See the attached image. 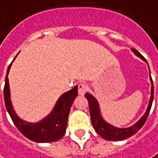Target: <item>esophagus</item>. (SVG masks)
<instances>
[{
    "label": "esophagus",
    "mask_w": 158,
    "mask_h": 158,
    "mask_svg": "<svg viewBox=\"0 0 158 158\" xmlns=\"http://www.w3.org/2000/svg\"><path fill=\"white\" fill-rule=\"evenodd\" d=\"M88 92V85L85 83H80L78 85V93L80 95H85V94Z\"/></svg>",
    "instance_id": "obj_1"
}]
</instances>
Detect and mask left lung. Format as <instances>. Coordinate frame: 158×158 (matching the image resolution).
<instances>
[{
  "label": "left lung",
  "mask_w": 158,
  "mask_h": 158,
  "mask_svg": "<svg viewBox=\"0 0 158 158\" xmlns=\"http://www.w3.org/2000/svg\"><path fill=\"white\" fill-rule=\"evenodd\" d=\"M132 52L139 57H140L143 61L146 63L147 60L145 59V57L141 55L140 53L138 50L132 48ZM149 68V66H148ZM150 73V70H149ZM150 81H151V96H150V100H149V103L148 109L145 112V114L141 117L134 125H132L130 128H116L110 124H109L106 122L103 118L102 117L101 114V110L99 106V102L98 101L94 98V96L86 93L85 94V98L88 101L89 103V108H90V115H91V119H92V124L94 128L95 131L104 139L106 140H112V141H119L124 140L128 138H130L131 136H133L134 134H136L139 130H140L143 127V125L145 124L147 118L148 117L150 109L152 106L153 99H154V85H153L152 78L150 77Z\"/></svg>",
  "instance_id": "1"
}]
</instances>
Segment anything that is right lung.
Masks as SVG:
<instances>
[{"label": "right lung", "instance_id": "right-lung-1", "mask_svg": "<svg viewBox=\"0 0 158 158\" xmlns=\"http://www.w3.org/2000/svg\"><path fill=\"white\" fill-rule=\"evenodd\" d=\"M15 58L13 59V61L15 60ZM12 62L8 66L3 94L6 109L14 125L26 138L38 143H48L61 139L63 136L65 134L70 109L78 94L77 86H74L72 90L64 93L59 97L55 107L53 108L52 111L47 117L36 123L25 121L16 114L10 101V91L8 74Z\"/></svg>", "mask_w": 158, "mask_h": 158}]
</instances>
